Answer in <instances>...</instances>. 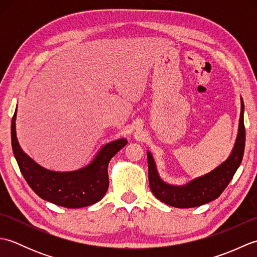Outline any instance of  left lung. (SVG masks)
Returning <instances> with one entry per match:
<instances>
[{
	"label": "left lung",
	"instance_id": "obj_1",
	"mask_svg": "<svg viewBox=\"0 0 257 257\" xmlns=\"http://www.w3.org/2000/svg\"><path fill=\"white\" fill-rule=\"evenodd\" d=\"M245 147L244 103L241 98V116H239L238 133L231 155L220 166L209 173L190 180L182 185H174L163 181L157 170L154 157L147 151L148 158L149 185L157 199L174 207H195L219 198L230 183L233 176L241 165Z\"/></svg>",
	"mask_w": 257,
	"mask_h": 257
}]
</instances>
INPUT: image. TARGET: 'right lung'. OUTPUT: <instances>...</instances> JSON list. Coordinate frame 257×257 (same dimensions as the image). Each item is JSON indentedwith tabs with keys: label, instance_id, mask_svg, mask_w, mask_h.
I'll list each match as a JSON object with an SVG mask.
<instances>
[{
	"label": "right lung",
	"instance_id": "obj_1",
	"mask_svg": "<svg viewBox=\"0 0 257 257\" xmlns=\"http://www.w3.org/2000/svg\"><path fill=\"white\" fill-rule=\"evenodd\" d=\"M15 120L16 110L11 125L13 154L26 182L40 198L68 209L88 206L102 199L109 187L108 163L127 145V139L120 138L103 145L92 161L84 168L53 171L38 165L22 150L16 137Z\"/></svg>",
	"mask_w": 257,
	"mask_h": 257
}]
</instances>
